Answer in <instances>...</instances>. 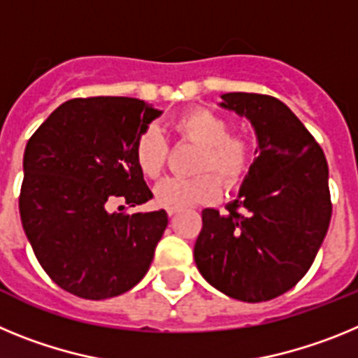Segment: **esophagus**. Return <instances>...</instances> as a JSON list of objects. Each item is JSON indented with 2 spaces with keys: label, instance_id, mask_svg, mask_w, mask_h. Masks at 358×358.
<instances>
[{
  "label": "esophagus",
  "instance_id": "obj_1",
  "mask_svg": "<svg viewBox=\"0 0 358 358\" xmlns=\"http://www.w3.org/2000/svg\"><path fill=\"white\" fill-rule=\"evenodd\" d=\"M179 213V210H173V208H170L169 210V217H173V215H177Z\"/></svg>",
  "mask_w": 358,
  "mask_h": 358
}]
</instances>
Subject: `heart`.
<instances>
[{"label":"heart","mask_w":358,"mask_h":358,"mask_svg":"<svg viewBox=\"0 0 358 358\" xmlns=\"http://www.w3.org/2000/svg\"><path fill=\"white\" fill-rule=\"evenodd\" d=\"M172 129L181 140L192 141L202 148L197 172L217 171L227 186H235L251 166L255 152L252 140L245 134H231L229 120L215 110L204 107L188 110L173 122ZM166 152V141L157 127L141 131L134 143L138 169L150 179H156L163 172ZM217 178L213 174L192 179L169 177L154 188V197L157 204L166 210H182L192 204L213 202L222 194V185Z\"/></svg>","instance_id":"heart-1"}]
</instances>
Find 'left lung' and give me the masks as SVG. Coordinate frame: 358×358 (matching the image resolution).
Instances as JSON below:
<instances>
[{
	"mask_svg": "<svg viewBox=\"0 0 358 358\" xmlns=\"http://www.w3.org/2000/svg\"><path fill=\"white\" fill-rule=\"evenodd\" d=\"M220 107L255 127L256 157L227 213L202 211L194 258L233 299L260 303L292 289L314 262L331 218L328 163L292 110L268 94L226 93Z\"/></svg>",
	"mask_w": 358,
	"mask_h": 358,
	"instance_id": "1",
	"label": "left lung"
}]
</instances>
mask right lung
<instances>
[{
	"label": "right lung",
	"instance_id": "right-lung-1",
	"mask_svg": "<svg viewBox=\"0 0 358 358\" xmlns=\"http://www.w3.org/2000/svg\"><path fill=\"white\" fill-rule=\"evenodd\" d=\"M163 110L129 96L73 98L24 148L19 213L41 267L66 292L107 299L147 274L166 211H109L113 199H152L134 143Z\"/></svg>",
	"mask_w": 358,
	"mask_h": 358
}]
</instances>
